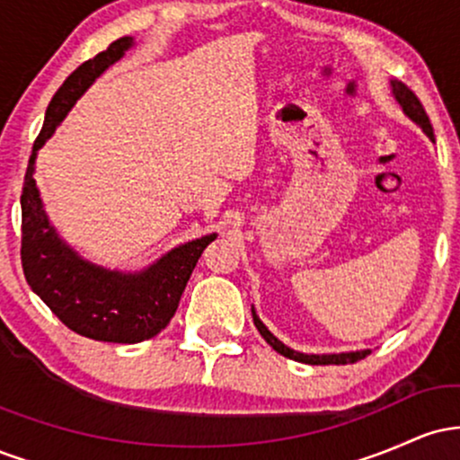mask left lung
<instances>
[{"mask_svg": "<svg viewBox=\"0 0 460 460\" xmlns=\"http://www.w3.org/2000/svg\"><path fill=\"white\" fill-rule=\"evenodd\" d=\"M392 88H394L395 99H398V103L402 105L404 114L409 116V119H413L417 125H421V129L426 131V136H429L430 140H435V131H432L430 119H429V114H426L424 105H421L420 99H417V94L402 82H392ZM252 320H255L257 331L261 332L263 340H266L268 344H270L274 350L279 352V355L294 358V361H298V363H311V366H331V363H332V366H346V363H357V361H361V358H366L369 355V350L341 352V355H303V352H294L292 348L281 344V341H279L277 337H274L272 332L261 324V320L257 318L255 311H252Z\"/></svg>", "mask_w": 460, "mask_h": 460, "instance_id": "left-lung-1", "label": "left lung"}]
</instances>
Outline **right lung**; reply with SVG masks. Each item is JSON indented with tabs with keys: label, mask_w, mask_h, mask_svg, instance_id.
Wrapping results in <instances>:
<instances>
[{
	"label": "right lung",
	"mask_w": 460,
	"mask_h": 460,
	"mask_svg": "<svg viewBox=\"0 0 460 460\" xmlns=\"http://www.w3.org/2000/svg\"><path fill=\"white\" fill-rule=\"evenodd\" d=\"M131 43V36L114 40L102 54L79 65L58 88L47 108L43 129L34 140L21 192V266L25 281L62 324L88 340L112 344H136L166 329L199 257L216 240V234L205 235L171 251L146 272L119 274L79 260L60 242L43 212L34 181L36 151L54 134L79 94Z\"/></svg>",
	"instance_id": "1"
}]
</instances>
